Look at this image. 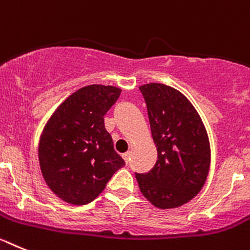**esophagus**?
<instances>
[{"mask_svg": "<svg viewBox=\"0 0 250 250\" xmlns=\"http://www.w3.org/2000/svg\"><path fill=\"white\" fill-rule=\"evenodd\" d=\"M122 157H123V159H125V163H128V162H129V158H130V153L129 152L123 153Z\"/></svg>", "mask_w": 250, "mask_h": 250, "instance_id": "1", "label": "esophagus"}]
</instances>
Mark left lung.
Returning a JSON list of instances; mask_svg holds the SVG:
<instances>
[{"label":"left lung","instance_id":"obj_1","mask_svg":"<svg viewBox=\"0 0 250 250\" xmlns=\"http://www.w3.org/2000/svg\"><path fill=\"white\" fill-rule=\"evenodd\" d=\"M158 152L154 167L136 173L139 189L161 209L177 208L201 192L210 164L207 130L192 103L162 83L139 87Z\"/></svg>","mask_w":250,"mask_h":250}]
</instances>
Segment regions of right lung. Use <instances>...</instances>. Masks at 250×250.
Returning a JSON list of instances; mask_svg holds the SVG:
<instances>
[{
  "instance_id": "right-lung-1",
  "label": "right lung",
  "mask_w": 250,
  "mask_h": 250,
  "mask_svg": "<svg viewBox=\"0 0 250 250\" xmlns=\"http://www.w3.org/2000/svg\"><path fill=\"white\" fill-rule=\"evenodd\" d=\"M121 88L91 84L72 93L51 116L41 134L38 159L49 189L62 201H94L125 166L104 128V114Z\"/></svg>"
}]
</instances>
